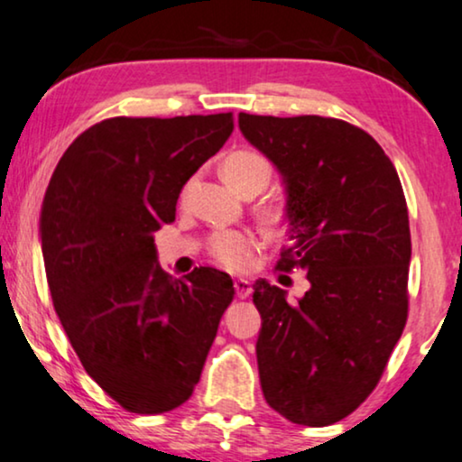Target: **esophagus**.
<instances>
[{"mask_svg": "<svg viewBox=\"0 0 462 462\" xmlns=\"http://www.w3.org/2000/svg\"><path fill=\"white\" fill-rule=\"evenodd\" d=\"M236 292H237V297L239 299H245V297H250V292H253V286H250V282L248 280H236Z\"/></svg>", "mask_w": 462, "mask_h": 462, "instance_id": "34e87169", "label": "esophagus"}]
</instances>
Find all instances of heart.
<instances>
[{
	"label": "heart",
	"instance_id": "heart-1",
	"mask_svg": "<svg viewBox=\"0 0 462 462\" xmlns=\"http://www.w3.org/2000/svg\"><path fill=\"white\" fill-rule=\"evenodd\" d=\"M223 176L237 193L256 195L267 189L272 180V165L259 152L237 151L223 161ZM265 220L273 229H280L289 220V209L284 203H273L265 208ZM259 245V239L248 231H217L209 237L208 250L218 265L226 267L229 272H244Z\"/></svg>",
	"mask_w": 462,
	"mask_h": 462
}]
</instances>
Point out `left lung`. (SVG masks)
Segmentation results:
<instances>
[{
    "instance_id": "1",
    "label": "left lung",
    "mask_w": 462,
    "mask_h": 462,
    "mask_svg": "<svg viewBox=\"0 0 462 462\" xmlns=\"http://www.w3.org/2000/svg\"><path fill=\"white\" fill-rule=\"evenodd\" d=\"M239 129L284 180L289 245L275 269L310 280L297 303L263 278L253 286L263 394L286 420L327 427L369 397L405 328L403 189L380 143L339 118L239 112Z\"/></svg>"
}]
</instances>
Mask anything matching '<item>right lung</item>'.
Returning a JSON list of instances; mask_svg holds the SVG:
<instances>
[{
  "mask_svg": "<svg viewBox=\"0 0 462 462\" xmlns=\"http://www.w3.org/2000/svg\"><path fill=\"white\" fill-rule=\"evenodd\" d=\"M231 131V112L106 118L69 143L46 189L40 237L57 316L87 374L134 414L193 394L236 295L214 267L171 278L152 237Z\"/></svg>",
  "mask_w": 462,
  "mask_h": 462,
  "instance_id": "add662e5",
  "label": "right lung"
}]
</instances>
